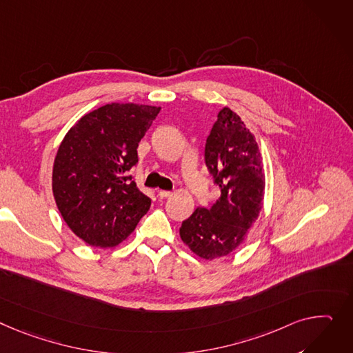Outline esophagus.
Listing matches in <instances>:
<instances>
[{"instance_id": "1", "label": "esophagus", "mask_w": 353, "mask_h": 353, "mask_svg": "<svg viewBox=\"0 0 353 353\" xmlns=\"http://www.w3.org/2000/svg\"><path fill=\"white\" fill-rule=\"evenodd\" d=\"M157 196H159L160 199H169V197L173 196V193H172V192H166V190H159V192H157Z\"/></svg>"}]
</instances>
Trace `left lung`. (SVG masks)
<instances>
[{"mask_svg": "<svg viewBox=\"0 0 353 353\" xmlns=\"http://www.w3.org/2000/svg\"><path fill=\"white\" fill-rule=\"evenodd\" d=\"M205 164L220 187L210 210L196 208L180 227L181 241L203 260L236 251L260 216L265 174L255 136L230 108H223L204 149Z\"/></svg>", "mask_w": 353, "mask_h": 353, "instance_id": "left-lung-1", "label": "left lung"}]
</instances>
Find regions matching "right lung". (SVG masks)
<instances>
[{
	"label": "right lung",
	"mask_w": 353,
	"mask_h": 353,
	"mask_svg": "<svg viewBox=\"0 0 353 353\" xmlns=\"http://www.w3.org/2000/svg\"><path fill=\"white\" fill-rule=\"evenodd\" d=\"M160 106L108 103L85 113L68 130L52 168L59 213L90 247L125 241L150 207V199L129 176L137 146Z\"/></svg>",
	"instance_id": "add662e5"
}]
</instances>
